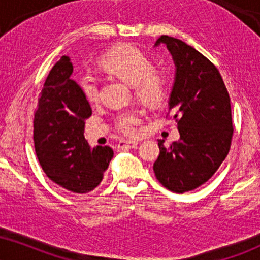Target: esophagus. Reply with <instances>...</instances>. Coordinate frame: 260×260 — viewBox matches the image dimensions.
I'll use <instances>...</instances> for the list:
<instances>
[{"label": "esophagus", "instance_id": "obj_1", "mask_svg": "<svg viewBox=\"0 0 260 260\" xmlns=\"http://www.w3.org/2000/svg\"><path fill=\"white\" fill-rule=\"evenodd\" d=\"M137 146V142L136 141H120L119 143H118V148L119 149H124V148H135Z\"/></svg>", "mask_w": 260, "mask_h": 260}]
</instances>
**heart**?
I'll return each instance as SVG.
<instances>
[{
    "label": "heart",
    "mask_w": 260,
    "mask_h": 260,
    "mask_svg": "<svg viewBox=\"0 0 260 260\" xmlns=\"http://www.w3.org/2000/svg\"><path fill=\"white\" fill-rule=\"evenodd\" d=\"M106 71L134 86L136 98L146 105H155L166 94L164 73L153 70V63L146 54L134 47H120L112 50L102 60ZM79 86L88 101L94 102L99 96L98 78L90 71L79 77ZM139 115L133 111H124L117 115L115 126L125 135L136 134Z\"/></svg>",
    "instance_id": "obj_1"
}]
</instances>
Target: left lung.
I'll list each match as a JSON object with an SVG mask.
<instances>
[{
    "label": "left lung",
    "mask_w": 260,
    "mask_h": 260,
    "mask_svg": "<svg viewBox=\"0 0 260 260\" xmlns=\"http://www.w3.org/2000/svg\"><path fill=\"white\" fill-rule=\"evenodd\" d=\"M175 63V81L169 112L177 121L179 140L169 147L159 140L155 177L174 193L200 187L228 155L233 137L230 98L217 67L193 47L177 38L161 36Z\"/></svg>",
    "instance_id": "8db88e82"
}]
</instances>
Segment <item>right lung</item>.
<instances>
[{
    "instance_id": "right-lung-1",
    "label": "right lung",
    "mask_w": 260,
    "mask_h": 260,
    "mask_svg": "<svg viewBox=\"0 0 260 260\" xmlns=\"http://www.w3.org/2000/svg\"><path fill=\"white\" fill-rule=\"evenodd\" d=\"M73 66L62 56L48 75L35 112L34 142L38 161L54 183L85 194L101 183L113 158L108 146L91 148L84 137L91 108L81 86L70 78Z\"/></svg>"
}]
</instances>
